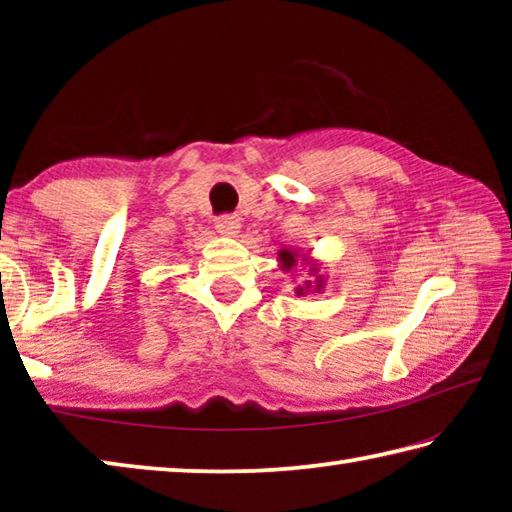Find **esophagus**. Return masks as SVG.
<instances>
[{"label": "esophagus", "instance_id": "obj_1", "mask_svg": "<svg viewBox=\"0 0 512 512\" xmlns=\"http://www.w3.org/2000/svg\"><path fill=\"white\" fill-rule=\"evenodd\" d=\"M216 232L223 237H237L241 232L239 216H221V219H216Z\"/></svg>", "mask_w": 512, "mask_h": 512}]
</instances>
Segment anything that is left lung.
I'll return each instance as SVG.
<instances>
[{"mask_svg": "<svg viewBox=\"0 0 512 512\" xmlns=\"http://www.w3.org/2000/svg\"><path fill=\"white\" fill-rule=\"evenodd\" d=\"M277 257H280V259H277V262H280V268H282L284 273H291L293 268L298 266V262L309 264L307 275H305V282L298 284V287H296V296H305V293H309V291H314V293L323 291V287H325V275H320V266L314 262V259L309 257V253L300 257L298 250L282 248L280 253H277Z\"/></svg>", "mask_w": 512, "mask_h": 512, "instance_id": "8db88e82", "label": "left lung"}]
</instances>
